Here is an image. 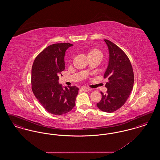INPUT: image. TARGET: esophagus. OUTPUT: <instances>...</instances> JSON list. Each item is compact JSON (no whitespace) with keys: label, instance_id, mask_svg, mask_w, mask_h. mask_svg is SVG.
Returning <instances> with one entry per match:
<instances>
[{"label":"esophagus","instance_id":"1","mask_svg":"<svg viewBox=\"0 0 160 160\" xmlns=\"http://www.w3.org/2000/svg\"><path fill=\"white\" fill-rule=\"evenodd\" d=\"M81 90L83 91L88 92L89 91V89L88 88H86V87H84V86H83V87H82Z\"/></svg>","mask_w":160,"mask_h":160}]
</instances>
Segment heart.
Masks as SVG:
<instances>
[{
    "mask_svg": "<svg viewBox=\"0 0 160 160\" xmlns=\"http://www.w3.org/2000/svg\"><path fill=\"white\" fill-rule=\"evenodd\" d=\"M88 58L91 57H95V56H99L102 58V53L98 49L96 48H91L88 50Z\"/></svg>",
    "mask_w": 160,
    "mask_h": 160,
    "instance_id": "heart-1",
    "label": "heart"
}]
</instances>
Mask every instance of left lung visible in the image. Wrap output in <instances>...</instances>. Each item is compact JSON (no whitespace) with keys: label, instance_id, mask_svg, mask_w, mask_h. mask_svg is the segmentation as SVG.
<instances>
[{"label":"left lung","instance_id":"8db88e82","mask_svg":"<svg viewBox=\"0 0 160 160\" xmlns=\"http://www.w3.org/2000/svg\"><path fill=\"white\" fill-rule=\"evenodd\" d=\"M108 51L109 61L104 77L108 82L106 84V94L97 106L101 111L112 113L120 108L125 103L134 84V72L127 54L112 41L104 39Z\"/></svg>","mask_w":160,"mask_h":160}]
</instances>
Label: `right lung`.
<instances>
[{"instance_id": "add662e5", "label": "right lung", "mask_w": 160, "mask_h": 160, "mask_svg": "<svg viewBox=\"0 0 160 160\" xmlns=\"http://www.w3.org/2000/svg\"><path fill=\"white\" fill-rule=\"evenodd\" d=\"M70 43H58L48 46L38 54L32 68V90L46 110L55 115L70 112L76 105L78 88L65 87L59 83V76L65 69L66 50Z\"/></svg>"}]
</instances>
